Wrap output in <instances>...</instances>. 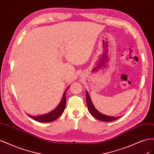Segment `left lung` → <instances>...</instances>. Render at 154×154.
Returning a JSON list of instances; mask_svg holds the SVG:
<instances>
[{"label":"left lung","instance_id":"8db88e82","mask_svg":"<svg viewBox=\"0 0 154 154\" xmlns=\"http://www.w3.org/2000/svg\"><path fill=\"white\" fill-rule=\"evenodd\" d=\"M86 101H87V105L88 110H89L91 115L93 116V117H94L96 119L100 121H103V122H112V121L116 120L118 118H119V117L116 118V117H111V116H105L104 114H102L100 112L97 111L94 108V105H92L90 96L88 95L87 92H86Z\"/></svg>","mask_w":154,"mask_h":154}]
</instances>
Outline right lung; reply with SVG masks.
<instances>
[{
    "label": "right lung",
    "mask_w": 154,
    "mask_h": 154,
    "mask_svg": "<svg viewBox=\"0 0 154 154\" xmlns=\"http://www.w3.org/2000/svg\"><path fill=\"white\" fill-rule=\"evenodd\" d=\"M66 92H64L63 95L62 100L60 102V105L57 106V108L54 109L53 111L51 112L45 114L43 116H31L28 115L30 118H31L32 119H34L38 122H42V123H49L53 122L55 119L58 118L62 114L63 112L64 109L66 108Z\"/></svg>",
    "instance_id": "obj_1"
}]
</instances>
